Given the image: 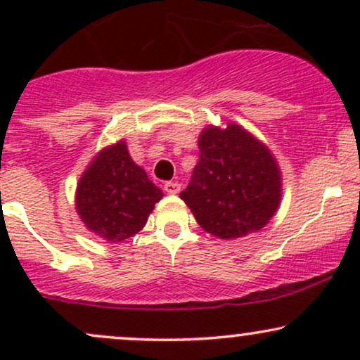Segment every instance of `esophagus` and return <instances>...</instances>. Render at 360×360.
<instances>
[{"mask_svg": "<svg viewBox=\"0 0 360 360\" xmlns=\"http://www.w3.org/2000/svg\"><path fill=\"white\" fill-rule=\"evenodd\" d=\"M181 189V184L176 183V181H167L166 184H164V191L167 194H177Z\"/></svg>", "mask_w": 360, "mask_h": 360, "instance_id": "esophagus-1", "label": "esophagus"}]
</instances>
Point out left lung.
<instances>
[{"mask_svg": "<svg viewBox=\"0 0 360 360\" xmlns=\"http://www.w3.org/2000/svg\"><path fill=\"white\" fill-rule=\"evenodd\" d=\"M198 147L200 160L179 196L201 229L238 238L266 226L281 201V174L267 147L238 125L206 128Z\"/></svg>", "mask_w": 360, "mask_h": 360, "instance_id": "1", "label": "left lung"}]
</instances>
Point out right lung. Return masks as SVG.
Segmentation results:
<instances>
[{
	"label": "right lung",
	"instance_id": "1",
	"mask_svg": "<svg viewBox=\"0 0 360 360\" xmlns=\"http://www.w3.org/2000/svg\"><path fill=\"white\" fill-rule=\"evenodd\" d=\"M164 194L128 155L125 142L100 152L77 184L76 208L91 232L122 242L147 223Z\"/></svg>",
	"mask_w": 360,
	"mask_h": 360
}]
</instances>
